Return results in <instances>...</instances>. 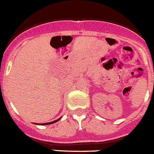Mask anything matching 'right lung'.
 Returning a JSON list of instances; mask_svg holds the SVG:
<instances>
[{
  "mask_svg": "<svg viewBox=\"0 0 154 154\" xmlns=\"http://www.w3.org/2000/svg\"><path fill=\"white\" fill-rule=\"evenodd\" d=\"M60 119H61V118H60L59 119H57V120H55V121H51V122L45 123V124H39V125H49V124H54V123L57 122V121H60ZM36 124V125H39V124Z\"/></svg>",
  "mask_w": 154,
  "mask_h": 154,
  "instance_id": "right-lung-1",
  "label": "right lung"
}]
</instances>
